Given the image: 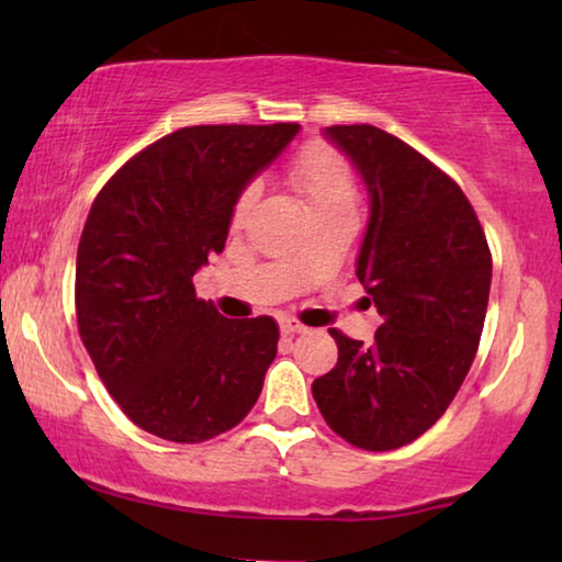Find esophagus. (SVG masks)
<instances>
[{
  "instance_id": "obj_1",
  "label": "esophagus",
  "mask_w": 562,
  "mask_h": 562,
  "mask_svg": "<svg viewBox=\"0 0 562 562\" xmlns=\"http://www.w3.org/2000/svg\"><path fill=\"white\" fill-rule=\"evenodd\" d=\"M302 333H306V327L299 325V322H294V319H283V322H281V335H283V337H289V335H302Z\"/></svg>"
}]
</instances>
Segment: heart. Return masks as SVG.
Returning <instances> with one entry per match:
<instances>
[{
    "instance_id": "1",
    "label": "heart",
    "mask_w": 562,
    "mask_h": 562,
    "mask_svg": "<svg viewBox=\"0 0 562 562\" xmlns=\"http://www.w3.org/2000/svg\"><path fill=\"white\" fill-rule=\"evenodd\" d=\"M289 179L304 196L314 217L327 214L340 206L356 202V183H352L350 166L345 164L340 153L322 143H312L291 160ZM256 202V189H248L235 204V222H243Z\"/></svg>"
}]
</instances>
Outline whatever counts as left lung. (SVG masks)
Instances as JSON below:
<instances>
[{"label": "left lung", "mask_w": 562, "mask_h": 562, "mask_svg": "<svg viewBox=\"0 0 562 562\" xmlns=\"http://www.w3.org/2000/svg\"><path fill=\"white\" fill-rule=\"evenodd\" d=\"M366 183L368 227L356 276L381 327L371 345L329 329L337 366L312 383L342 440L394 450L442 417L479 350L491 252L471 202L450 176L373 125L325 127Z\"/></svg>", "instance_id": "obj_1"}]
</instances>
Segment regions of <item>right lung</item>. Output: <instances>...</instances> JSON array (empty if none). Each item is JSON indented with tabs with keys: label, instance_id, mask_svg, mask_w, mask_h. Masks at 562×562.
Listing matches in <instances>:
<instances>
[{
	"label": "right lung",
	"instance_id": "add662e5",
	"mask_svg": "<svg viewBox=\"0 0 562 562\" xmlns=\"http://www.w3.org/2000/svg\"><path fill=\"white\" fill-rule=\"evenodd\" d=\"M299 125H196L160 137L106 181L76 252V319L99 379L145 432L204 442L258 402L271 317L227 319L194 273L225 250L237 199Z\"/></svg>",
	"mask_w": 562,
	"mask_h": 562
}]
</instances>
